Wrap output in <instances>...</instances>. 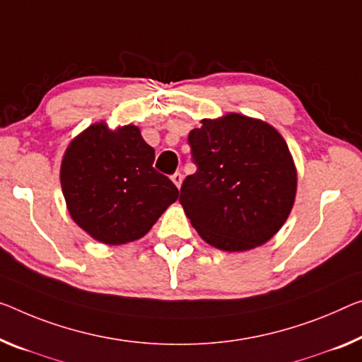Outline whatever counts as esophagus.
Wrapping results in <instances>:
<instances>
[{"instance_id": "obj_1", "label": "esophagus", "mask_w": 362, "mask_h": 362, "mask_svg": "<svg viewBox=\"0 0 362 362\" xmlns=\"http://www.w3.org/2000/svg\"><path fill=\"white\" fill-rule=\"evenodd\" d=\"M171 181H173L175 186L180 189L181 187V182H182V175L181 173H175L173 176H171Z\"/></svg>"}]
</instances>
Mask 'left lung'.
Here are the masks:
<instances>
[{
  "label": "left lung",
  "mask_w": 362,
  "mask_h": 362,
  "mask_svg": "<svg viewBox=\"0 0 362 362\" xmlns=\"http://www.w3.org/2000/svg\"><path fill=\"white\" fill-rule=\"evenodd\" d=\"M189 132L197 166L180 202L210 246L243 252L262 246L285 223L296 199L298 171L274 126L228 113Z\"/></svg>",
  "instance_id": "left-lung-1"
}]
</instances>
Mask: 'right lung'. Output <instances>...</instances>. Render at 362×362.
Here are the masks:
<instances>
[{
    "label": "right lung",
    "instance_id": "add662e5",
    "mask_svg": "<svg viewBox=\"0 0 362 362\" xmlns=\"http://www.w3.org/2000/svg\"><path fill=\"white\" fill-rule=\"evenodd\" d=\"M155 150L134 124L105 121L76 136L59 181L71 218L95 241L119 246L141 239L176 202L180 191L153 168Z\"/></svg>",
    "mask_w": 362,
    "mask_h": 362
}]
</instances>
